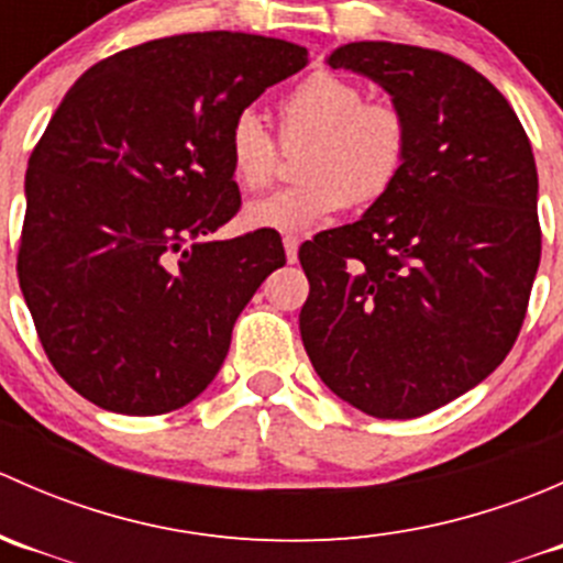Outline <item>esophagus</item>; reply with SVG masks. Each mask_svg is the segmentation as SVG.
Here are the masks:
<instances>
[{
  "label": "esophagus",
  "mask_w": 563,
  "mask_h": 563,
  "mask_svg": "<svg viewBox=\"0 0 563 563\" xmlns=\"http://www.w3.org/2000/svg\"><path fill=\"white\" fill-rule=\"evenodd\" d=\"M283 247H286V258L294 264V261H297V253H299V240H297V236H291V234L283 236Z\"/></svg>",
  "instance_id": "1"
}]
</instances>
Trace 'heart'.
<instances>
[{"label": "heart", "mask_w": 563, "mask_h": 563, "mask_svg": "<svg viewBox=\"0 0 563 563\" xmlns=\"http://www.w3.org/2000/svg\"><path fill=\"white\" fill-rule=\"evenodd\" d=\"M280 141H308L299 161L302 185L250 203L255 229L310 231L345 207H371L400 179L408 157L406 113L338 73H313L277 106ZM229 163L236 185L258 192L272 185L280 150L255 111H240L229 130Z\"/></svg>", "instance_id": "1"}]
</instances>
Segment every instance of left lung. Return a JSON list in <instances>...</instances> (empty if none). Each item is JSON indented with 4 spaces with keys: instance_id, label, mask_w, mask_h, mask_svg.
<instances>
[{
    "instance_id": "obj_1",
    "label": "left lung",
    "mask_w": 563,
    "mask_h": 563,
    "mask_svg": "<svg viewBox=\"0 0 563 563\" xmlns=\"http://www.w3.org/2000/svg\"><path fill=\"white\" fill-rule=\"evenodd\" d=\"M327 62L387 89L408 157L356 223L299 247V332L340 400L422 417L485 382L518 340L542 253L533 152L507 98L455 56L365 40Z\"/></svg>"
}]
</instances>
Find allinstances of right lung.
I'll return each mask as SVG.
<instances>
[{"instance_id":"right-lung-1","label":"right lung","mask_w":563,"mask_h":563,"mask_svg":"<svg viewBox=\"0 0 563 563\" xmlns=\"http://www.w3.org/2000/svg\"><path fill=\"white\" fill-rule=\"evenodd\" d=\"M308 48L242 32L150 40L89 67L26 168L19 283L81 397L157 417L212 384L280 234L207 240L240 212L229 130Z\"/></svg>"}]
</instances>
